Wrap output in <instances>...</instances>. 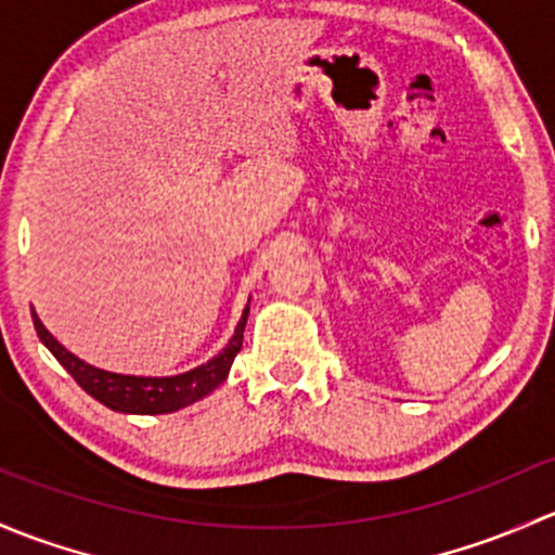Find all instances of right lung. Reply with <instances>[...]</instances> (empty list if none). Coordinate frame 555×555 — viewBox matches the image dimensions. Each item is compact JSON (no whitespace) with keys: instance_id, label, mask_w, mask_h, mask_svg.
Here are the masks:
<instances>
[{"instance_id":"add662e5","label":"right lung","mask_w":555,"mask_h":555,"mask_svg":"<svg viewBox=\"0 0 555 555\" xmlns=\"http://www.w3.org/2000/svg\"><path fill=\"white\" fill-rule=\"evenodd\" d=\"M250 307L245 305L243 318H240L235 334H232L230 345L219 352L216 358H210L208 363L197 365V369L184 371V374L176 376H130V374H112V371L95 369V365L79 361L74 352H68L53 334L42 325V320L37 318V312H31L34 328L37 336L42 339V345L48 347L68 374L74 376L79 387H82L88 396H93L95 401H101L106 409L119 411V414H170V411H179L184 405H190L199 398L210 396L221 382L230 374L232 361L243 347V331L245 320H248Z\"/></svg>"}]
</instances>
